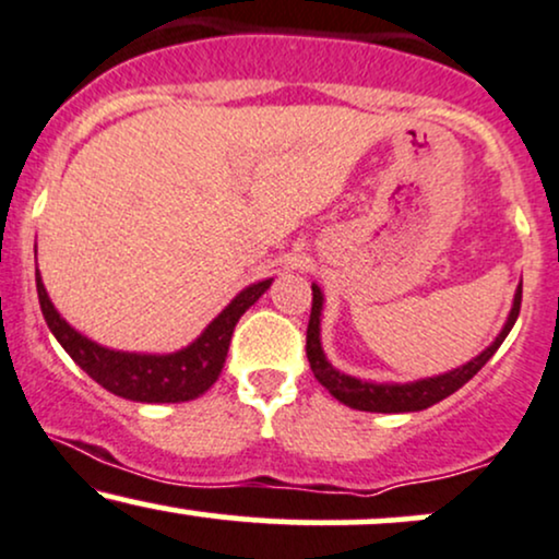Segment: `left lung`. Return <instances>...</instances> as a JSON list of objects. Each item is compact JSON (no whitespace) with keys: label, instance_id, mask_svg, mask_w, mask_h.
I'll use <instances>...</instances> for the list:
<instances>
[{"label":"left lung","instance_id":"obj_1","mask_svg":"<svg viewBox=\"0 0 559 559\" xmlns=\"http://www.w3.org/2000/svg\"><path fill=\"white\" fill-rule=\"evenodd\" d=\"M313 290V300H311V319H308V330H306V356L308 364H311L313 377L319 379L326 390L332 392L340 403L350 405L356 411H371V413H411V411H424L429 405L439 403L448 395H452L455 390L474 379L481 366L495 356L497 347L504 343L508 332L513 330L518 313H521V298H523V285H518L515 293V304L513 311H510L508 324L500 332V337L491 343L481 356L468 360V364L461 366V369L442 373V377H431V379H421V382L413 384H373V382H360L356 377H347V373H340L337 369H332L330 360L324 358V350H321L319 343V317H321V290L317 285L311 287Z\"/></svg>","mask_w":559,"mask_h":559}]
</instances>
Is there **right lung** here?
I'll use <instances>...</instances> for the list:
<instances>
[{
	"label": "right lung",
	"instance_id": "add662e5",
	"mask_svg": "<svg viewBox=\"0 0 559 559\" xmlns=\"http://www.w3.org/2000/svg\"><path fill=\"white\" fill-rule=\"evenodd\" d=\"M269 285L272 280L246 287L186 350L173 353V356H135V353L107 350L72 330L68 321L59 319L44 290L41 277L36 274L38 304L59 345L104 390H109L111 395L138 400V403H186L203 395L219 379L235 324L264 295Z\"/></svg>",
	"mask_w": 559,
	"mask_h": 559
}]
</instances>
